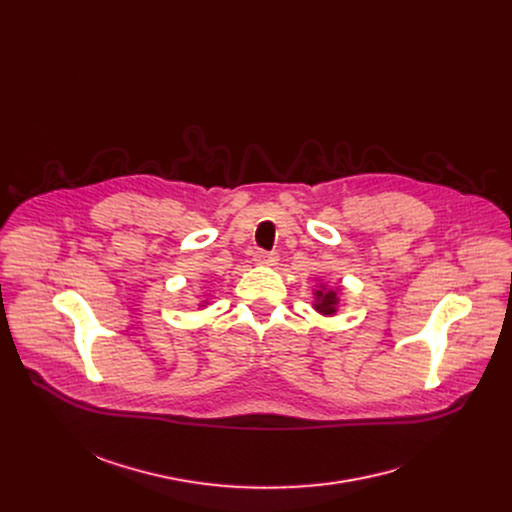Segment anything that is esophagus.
<instances>
[{
	"label": "esophagus",
	"instance_id": "34e87169",
	"mask_svg": "<svg viewBox=\"0 0 512 512\" xmlns=\"http://www.w3.org/2000/svg\"><path fill=\"white\" fill-rule=\"evenodd\" d=\"M253 259L259 263V265H275L279 255L275 251H263V249H257L253 253Z\"/></svg>",
	"mask_w": 512,
	"mask_h": 512
}]
</instances>
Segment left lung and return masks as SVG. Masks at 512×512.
I'll return each instance as SVG.
<instances>
[{"instance_id":"1","label":"left lung","mask_w":512,"mask_h":512,"mask_svg":"<svg viewBox=\"0 0 512 512\" xmlns=\"http://www.w3.org/2000/svg\"><path fill=\"white\" fill-rule=\"evenodd\" d=\"M318 296V304H316V310L324 312V314H332L334 312V306H336V294L334 291H316Z\"/></svg>"}]
</instances>
